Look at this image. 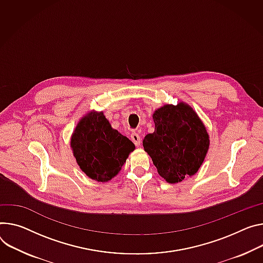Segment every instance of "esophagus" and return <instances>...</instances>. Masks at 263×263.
Wrapping results in <instances>:
<instances>
[{
    "label": "esophagus",
    "instance_id": "esophagus-1",
    "mask_svg": "<svg viewBox=\"0 0 263 263\" xmlns=\"http://www.w3.org/2000/svg\"><path fill=\"white\" fill-rule=\"evenodd\" d=\"M131 140L134 142V145L137 146V147L140 146V144H141V138H140L139 134L136 133V132H133L131 134Z\"/></svg>",
    "mask_w": 263,
    "mask_h": 263
}]
</instances>
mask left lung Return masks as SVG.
Masks as SVG:
<instances>
[{"instance_id":"1","label":"left lung","mask_w":263,"mask_h":263,"mask_svg":"<svg viewBox=\"0 0 263 263\" xmlns=\"http://www.w3.org/2000/svg\"><path fill=\"white\" fill-rule=\"evenodd\" d=\"M155 131L142 146L158 174L170 183L194 175L208 153L210 139L196 112L187 104L164 105L153 114Z\"/></svg>"}]
</instances>
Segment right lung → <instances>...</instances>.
Masks as SVG:
<instances>
[{"label": "right lung", "mask_w": 263, "mask_h": 263, "mask_svg": "<svg viewBox=\"0 0 263 263\" xmlns=\"http://www.w3.org/2000/svg\"><path fill=\"white\" fill-rule=\"evenodd\" d=\"M71 148L81 170L91 179L106 182L121 171L133 142L111 128L103 112H89L79 122Z\"/></svg>", "instance_id": "add662e5"}]
</instances>
